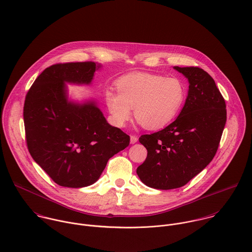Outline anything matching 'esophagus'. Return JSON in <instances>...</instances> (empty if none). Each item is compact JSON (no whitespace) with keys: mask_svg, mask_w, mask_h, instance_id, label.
I'll list each match as a JSON object with an SVG mask.
<instances>
[{"mask_svg":"<svg viewBox=\"0 0 252 252\" xmlns=\"http://www.w3.org/2000/svg\"><path fill=\"white\" fill-rule=\"evenodd\" d=\"M138 140V138H137V136L136 135H130V143H135L136 141Z\"/></svg>","mask_w":252,"mask_h":252,"instance_id":"34e87169","label":"esophagus"}]
</instances>
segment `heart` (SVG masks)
<instances>
[{"label": "heart", "mask_w": 252, "mask_h": 252, "mask_svg": "<svg viewBox=\"0 0 252 252\" xmlns=\"http://www.w3.org/2000/svg\"><path fill=\"white\" fill-rule=\"evenodd\" d=\"M118 91H106L105 101L112 120L123 126L131 116L147 129H159L168 125L181 111L187 96L185 83L177 77L135 72L120 77Z\"/></svg>", "instance_id": "1"}]
</instances>
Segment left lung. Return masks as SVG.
Masks as SVG:
<instances>
[{"mask_svg":"<svg viewBox=\"0 0 252 252\" xmlns=\"http://www.w3.org/2000/svg\"><path fill=\"white\" fill-rule=\"evenodd\" d=\"M189 81L185 105L165 128L139 137L147 149L136 173L148 187L170 190L186 185L213 160L226 122L225 101L202 68L179 67Z\"/></svg>","mask_w":252,"mask_h":252,"instance_id":"obj_1","label":"left lung"}]
</instances>
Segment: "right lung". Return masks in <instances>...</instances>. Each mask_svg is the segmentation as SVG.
<instances>
[{
	"instance_id": "1",
	"label": "right lung",
	"mask_w": 252,
	"mask_h": 252,
	"mask_svg": "<svg viewBox=\"0 0 252 252\" xmlns=\"http://www.w3.org/2000/svg\"><path fill=\"white\" fill-rule=\"evenodd\" d=\"M96 69L93 61L53 64L35 79L26 96L28 149L62 187L92 185L109 159L129 144V135L110 126L94 103L76 105L67 100L64 83L89 84Z\"/></svg>"
}]
</instances>
